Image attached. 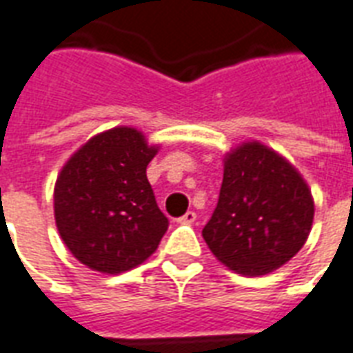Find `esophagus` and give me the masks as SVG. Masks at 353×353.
Segmentation results:
<instances>
[{
    "label": "esophagus",
    "instance_id": "1",
    "mask_svg": "<svg viewBox=\"0 0 353 353\" xmlns=\"http://www.w3.org/2000/svg\"><path fill=\"white\" fill-rule=\"evenodd\" d=\"M196 221V214L194 212H187L185 215H181V217H177V223L179 225H191V223Z\"/></svg>",
    "mask_w": 353,
    "mask_h": 353
}]
</instances>
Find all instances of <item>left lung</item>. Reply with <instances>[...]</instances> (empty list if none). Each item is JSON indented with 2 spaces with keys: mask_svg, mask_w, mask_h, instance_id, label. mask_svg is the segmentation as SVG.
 <instances>
[{
  "mask_svg": "<svg viewBox=\"0 0 353 353\" xmlns=\"http://www.w3.org/2000/svg\"><path fill=\"white\" fill-rule=\"evenodd\" d=\"M314 200L303 176L259 141L225 157L219 200L202 236L223 265L263 276L295 257L310 234Z\"/></svg>",
  "mask_w": 353,
  "mask_h": 353,
  "instance_id": "1",
  "label": "left lung"
}]
</instances>
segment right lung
<instances>
[{
  "label": "right lung",
  "mask_w": 353,
  "mask_h": 353,
  "mask_svg": "<svg viewBox=\"0 0 353 353\" xmlns=\"http://www.w3.org/2000/svg\"><path fill=\"white\" fill-rule=\"evenodd\" d=\"M136 128L117 126L73 153L54 185V219L75 259L119 274L151 257L168 230L147 164L157 154Z\"/></svg>",
  "instance_id": "1"
}]
</instances>
